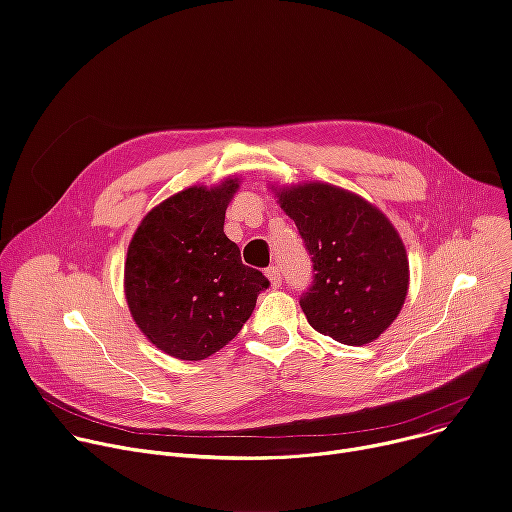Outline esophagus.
Segmentation results:
<instances>
[{
	"mask_svg": "<svg viewBox=\"0 0 512 512\" xmlns=\"http://www.w3.org/2000/svg\"><path fill=\"white\" fill-rule=\"evenodd\" d=\"M265 275L269 277V282L273 288H280L282 286V273H280V267L277 265H271L265 269Z\"/></svg>",
	"mask_w": 512,
	"mask_h": 512,
	"instance_id": "obj_1",
	"label": "esophagus"
}]
</instances>
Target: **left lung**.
I'll list each match as a JSON object with an SVG mask.
<instances>
[{"instance_id":"1","label":"left lung","mask_w":512,"mask_h":512,"mask_svg":"<svg viewBox=\"0 0 512 512\" xmlns=\"http://www.w3.org/2000/svg\"><path fill=\"white\" fill-rule=\"evenodd\" d=\"M312 261L300 306L310 327L343 345L378 339L408 290V259L390 220L335 185L306 183L277 194Z\"/></svg>"}]
</instances>
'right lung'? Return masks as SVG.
<instances>
[{"mask_svg":"<svg viewBox=\"0 0 512 512\" xmlns=\"http://www.w3.org/2000/svg\"><path fill=\"white\" fill-rule=\"evenodd\" d=\"M239 183L188 188L153 208L136 228L124 263L134 322L161 351L198 361L235 339L269 280L241 261L224 235Z\"/></svg>","mask_w":512,"mask_h":512,"instance_id":"1","label":"right lung"}]
</instances>
